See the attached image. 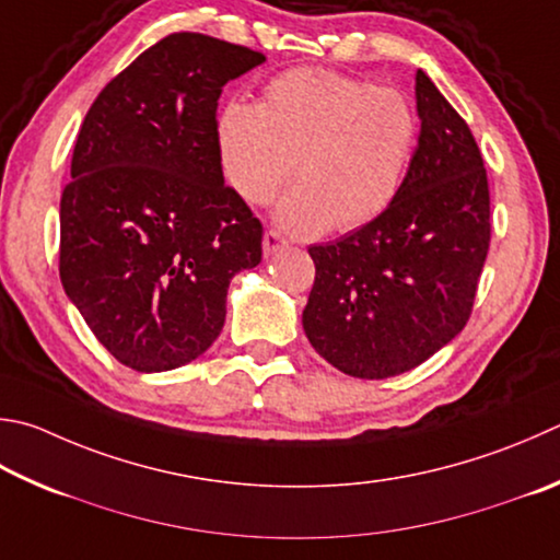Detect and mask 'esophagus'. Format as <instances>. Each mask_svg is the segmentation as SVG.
<instances>
[{"label":"esophagus","instance_id":"34e87169","mask_svg":"<svg viewBox=\"0 0 560 560\" xmlns=\"http://www.w3.org/2000/svg\"><path fill=\"white\" fill-rule=\"evenodd\" d=\"M261 247H264V257H271V254H277L279 249L287 247V240H283L279 230H269V232H264Z\"/></svg>","mask_w":560,"mask_h":560}]
</instances>
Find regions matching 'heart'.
<instances>
[{"instance_id": "1", "label": "heart", "mask_w": 560, "mask_h": 560, "mask_svg": "<svg viewBox=\"0 0 560 560\" xmlns=\"http://www.w3.org/2000/svg\"><path fill=\"white\" fill-rule=\"evenodd\" d=\"M419 119L401 93L332 70L296 68L264 88L254 105L222 109L218 161L228 186L249 206L279 202L291 235L358 230L392 206L409 171Z\"/></svg>"}]
</instances>
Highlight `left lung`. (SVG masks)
<instances>
[{
	"label": "left lung",
	"instance_id": "1",
	"mask_svg": "<svg viewBox=\"0 0 560 560\" xmlns=\"http://www.w3.org/2000/svg\"><path fill=\"white\" fill-rule=\"evenodd\" d=\"M416 112L419 147L396 200L338 242L308 247L315 281L303 330L350 377H396L448 345L470 318L490 249L482 154L423 70Z\"/></svg>",
	"mask_w": 560,
	"mask_h": 560
}]
</instances>
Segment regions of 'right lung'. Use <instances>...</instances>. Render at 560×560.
Returning <instances> with one entry per match:
<instances>
[{"label":"right lung","mask_w":560,"mask_h":560,"mask_svg":"<svg viewBox=\"0 0 560 560\" xmlns=\"http://www.w3.org/2000/svg\"><path fill=\"white\" fill-rule=\"evenodd\" d=\"M261 54L171 34L88 109L60 198V283L117 362L166 372L225 325L230 281L261 261V222L225 186L215 112Z\"/></svg>","instance_id":"1"}]
</instances>
